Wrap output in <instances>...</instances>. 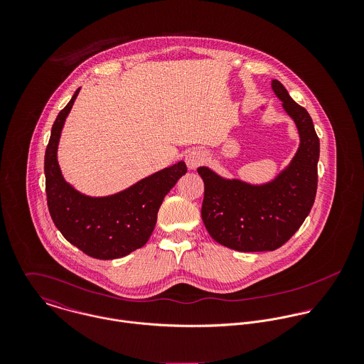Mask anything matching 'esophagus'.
<instances>
[{"mask_svg": "<svg viewBox=\"0 0 364 364\" xmlns=\"http://www.w3.org/2000/svg\"><path fill=\"white\" fill-rule=\"evenodd\" d=\"M186 165L189 169H196L199 165L205 162V153L200 150H192L185 156Z\"/></svg>", "mask_w": 364, "mask_h": 364, "instance_id": "1", "label": "esophagus"}]
</instances>
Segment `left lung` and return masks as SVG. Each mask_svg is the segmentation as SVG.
I'll list each match as a JSON object with an SVG mask.
<instances>
[{"mask_svg":"<svg viewBox=\"0 0 364 364\" xmlns=\"http://www.w3.org/2000/svg\"><path fill=\"white\" fill-rule=\"evenodd\" d=\"M272 90L300 134V147L289 166L263 185L225 179L208 166L198 168L205 182L202 218L208 234L241 252L274 251L286 244L310 214L316 193L319 139L311 116L280 81L273 80Z\"/></svg>","mask_w":364,"mask_h":364,"instance_id":"8db88e82","label":"left lung"}]
</instances>
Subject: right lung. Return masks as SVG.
Returning a JSON list of instances; mask_svg holds the SVG:
<instances>
[{
	"label": "right lung",
	"mask_w": 364,
	"mask_h": 364,
	"mask_svg": "<svg viewBox=\"0 0 364 364\" xmlns=\"http://www.w3.org/2000/svg\"><path fill=\"white\" fill-rule=\"evenodd\" d=\"M80 88L57 114L45 154L46 196L54 225L63 237L88 257L116 259L141 248L149 241L165 195L186 173L183 161L139 181L133 186L104 198L75 191L61 175L57 147L61 130Z\"/></svg>",
	"instance_id": "1"
}]
</instances>
